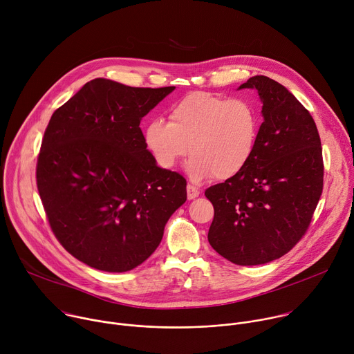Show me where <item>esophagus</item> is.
Listing matches in <instances>:
<instances>
[{"instance_id": "34e87169", "label": "esophagus", "mask_w": 354, "mask_h": 354, "mask_svg": "<svg viewBox=\"0 0 354 354\" xmlns=\"http://www.w3.org/2000/svg\"><path fill=\"white\" fill-rule=\"evenodd\" d=\"M186 193H187V198L192 200V198L198 197L200 190H198L196 186H193V185H187V186H186Z\"/></svg>"}]
</instances>
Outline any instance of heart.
Returning <instances> with one entry per match:
<instances>
[{
  "mask_svg": "<svg viewBox=\"0 0 354 354\" xmlns=\"http://www.w3.org/2000/svg\"><path fill=\"white\" fill-rule=\"evenodd\" d=\"M169 123L151 120L144 142L157 165L172 169L189 153L185 171L192 182L218 180L242 172L255 154L261 116L245 99L192 92L169 109Z\"/></svg>",
  "mask_w": 354,
  "mask_h": 354,
  "instance_id": "b5f03b06",
  "label": "heart"
}]
</instances>
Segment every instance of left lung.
I'll return each instance as SVG.
<instances>
[{
	"mask_svg": "<svg viewBox=\"0 0 354 354\" xmlns=\"http://www.w3.org/2000/svg\"><path fill=\"white\" fill-rule=\"evenodd\" d=\"M257 89L263 123L246 168L205 194L214 206L209 242L227 261L254 266L276 261L306 234L324 186L315 122L277 81L255 75L238 89Z\"/></svg>",
	"mask_w": 354,
	"mask_h": 354,
	"instance_id": "obj_1",
	"label": "left lung"
}]
</instances>
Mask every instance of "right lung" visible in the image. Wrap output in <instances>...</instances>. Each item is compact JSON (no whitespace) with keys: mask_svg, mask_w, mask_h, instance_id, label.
Returning <instances> with one entry per match:
<instances>
[{"mask_svg":"<svg viewBox=\"0 0 354 354\" xmlns=\"http://www.w3.org/2000/svg\"><path fill=\"white\" fill-rule=\"evenodd\" d=\"M174 89L95 78L48 122L39 194L60 243L93 269L122 273L145 262L186 201L185 178L157 165L140 129Z\"/></svg>","mask_w":354,"mask_h":354,"instance_id":"1","label":"right lung"}]
</instances>
